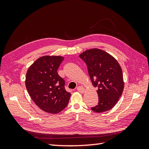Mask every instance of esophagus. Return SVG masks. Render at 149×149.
<instances>
[{
	"mask_svg": "<svg viewBox=\"0 0 149 149\" xmlns=\"http://www.w3.org/2000/svg\"><path fill=\"white\" fill-rule=\"evenodd\" d=\"M77 90L79 91V92H80L81 93L84 92V88L83 86H78L77 88Z\"/></svg>",
	"mask_w": 149,
	"mask_h": 149,
	"instance_id": "34e87169",
	"label": "esophagus"
}]
</instances>
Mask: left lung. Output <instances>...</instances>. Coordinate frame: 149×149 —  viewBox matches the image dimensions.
Instances as JSON below:
<instances>
[{"mask_svg": "<svg viewBox=\"0 0 149 149\" xmlns=\"http://www.w3.org/2000/svg\"><path fill=\"white\" fill-rule=\"evenodd\" d=\"M86 63L88 74L99 96V103L91 107L97 113L111 109L122 95L123 83L122 68L113 56L104 50L93 49L79 56Z\"/></svg>", "mask_w": 149, "mask_h": 149, "instance_id": "left-lung-1", "label": "left lung"}]
</instances>
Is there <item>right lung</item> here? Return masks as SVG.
<instances>
[{
    "label": "right lung",
    "mask_w": 149,
    "mask_h": 149,
    "mask_svg": "<svg viewBox=\"0 0 149 149\" xmlns=\"http://www.w3.org/2000/svg\"><path fill=\"white\" fill-rule=\"evenodd\" d=\"M63 61L61 56L42 57L26 74V86L31 99L41 109L49 113L64 109L71 95L65 90V80L57 72Z\"/></svg>",
    "instance_id": "right-lung-1"
}]
</instances>
